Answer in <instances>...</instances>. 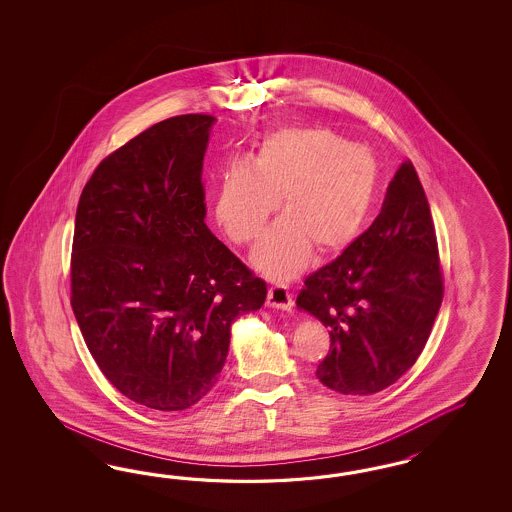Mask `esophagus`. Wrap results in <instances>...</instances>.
I'll use <instances>...</instances> for the list:
<instances>
[{"label": "esophagus", "mask_w": 512, "mask_h": 512, "mask_svg": "<svg viewBox=\"0 0 512 512\" xmlns=\"http://www.w3.org/2000/svg\"><path fill=\"white\" fill-rule=\"evenodd\" d=\"M266 304L270 308H279L283 311L293 310V295L289 293V289L281 283H274L270 289H268V298H266Z\"/></svg>", "instance_id": "34e87169"}]
</instances>
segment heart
Returning a JSON list of instances; mask_svg holds the SVG:
<instances>
[{"instance_id":"b5f03b06","label":"heart","mask_w":512,"mask_h":512,"mask_svg":"<svg viewBox=\"0 0 512 512\" xmlns=\"http://www.w3.org/2000/svg\"><path fill=\"white\" fill-rule=\"evenodd\" d=\"M379 165L372 152L325 127H279L251 159L231 161L216 193V219L234 244H248L279 204L285 216L261 236L257 266L287 278L319 253L347 248L372 212Z\"/></svg>"}]
</instances>
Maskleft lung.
<instances>
[{
    "mask_svg": "<svg viewBox=\"0 0 512 512\" xmlns=\"http://www.w3.org/2000/svg\"><path fill=\"white\" fill-rule=\"evenodd\" d=\"M443 289L430 204L407 159L368 231L310 274L296 296L298 308L330 330L317 379L353 396L394 385L430 338Z\"/></svg>",
    "mask_w": 512,
    "mask_h": 512,
    "instance_id": "1",
    "label": "left lung"
}]
</instances>
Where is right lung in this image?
I'll return each instance as SVG.
<instances>
[{
    "instance_id": "obj_1",
    "label": "right lung",
    "mask_w": 512,
    "mask_h": 512,
    "mask_svg": "<svg viewBox=\"0 0 512 512\" xmlns=\"http://www.w3.org/2000/svg\"><path fill=\"white\" fill-rule=\"evenodd\" d=\"M210 114H182L107 155L82 189L71 306L97 366L129 400L182 411L217 383L231 325L266 283L206 227Z\"/></svg>"
}]
</instances>
